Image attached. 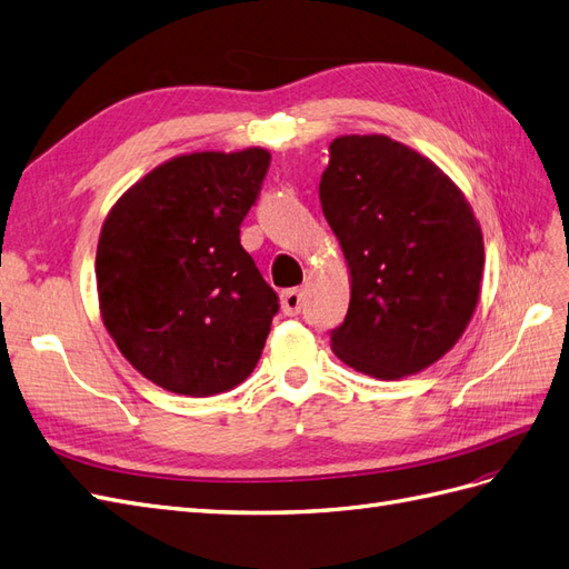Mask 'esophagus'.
Wrapping results in <instances>:
<instances>
[{
	"mask_svg": "<svg viewBox=\"0 0 569 569\" xmlns=\"http://www.w3.org/2000/svg\"><path fill=\"white\" fill-rule=\"evenodd\" d=\"M281 310L288 317H296L302 310V290L300 288H288L281 293Z\"/></svg>",
	"mask_w": 569,
	"mask_h": 569,
	"instance_id": "obj_1",
	"label": "esophagus"
}]
</instances>
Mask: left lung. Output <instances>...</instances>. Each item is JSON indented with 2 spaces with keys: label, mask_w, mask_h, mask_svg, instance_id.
<instances>
[{
  "label": "left lung",
  "mask_w": 569,
  "mask_h": 569,
  "mask_svg": "<svg viewBox=\"0 0 569 569\" xmlns=\"http://www.w3.org/2000/svg\"><path fill=\"white\" fill-rule=\"evenodd\" d=\"M319 199L353 281L333 353L380 380L440 360L480 293L483 236L469 201L428 158L377 134L331 141Z\"/></svg>",
  "instance_id": "1"
}]
</instances>
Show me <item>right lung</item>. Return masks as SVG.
Returning a JSON list of instances; mask_svg holds the SVG:
<instances>
[{
  "label": "right lung",
  "mask_w": 569,
  "mask_h": 569,
  "mask_svg": "<svg viewBox=\"0 0 569 569\" xmlns=\"http://www.w3.org/2000/svg\"><path fill=\"white\" fill-rule=\"evenodd\" d=\"M271 153L172 158L114 203L100 230L96 279L122 356L174 395L240 385L267 343L279 296L240 244Z\"/></svg>",
  "instance_id": "add662e5"
}]
</instances>
